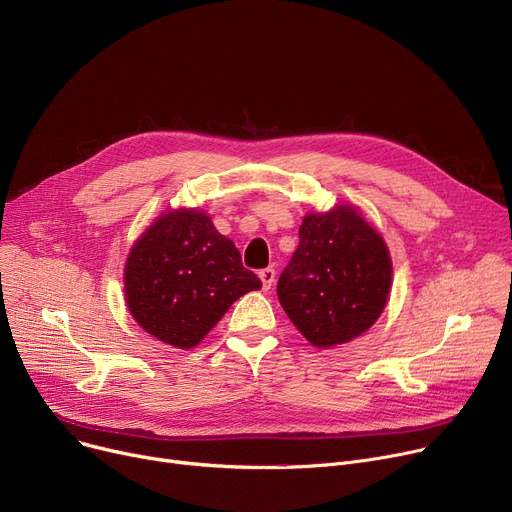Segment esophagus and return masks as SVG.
Here are the masks:
<instances>
[{
	"mask_svg": "<svg viewBox=\"0 0 512 512\" xmlns=\"http://www.w3.org/2000/svg\"><path fill=\"white\" fill-rule=\"evenodd\" d=\"M259 278H261V282H263V290H269V288H271V284H274V280H276V271H274V267H265V269H261V271H259Z\"/></svg>",
	"mask_w": 512,
	"mask_h": 512,
	"instance_id": "1",
	"label": "esophagus"
}]
</instances>
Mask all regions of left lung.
I'll return each instance as SVG.
<instances>
[{
    "label": "left lung",
    "mask_w": 512,
    "mask_h": 512,
    "mask_svg": "<svg viewBox=\"0 0 512 512\" xmlns=\"http://www.w3.org/2000/svg\"><path fill=\"white\" fill-rule=\"evenodd\" d=\"M300 243L278 280V298L317 348L346 344L374 325L391 288L383 236L352 206L306 214Z\"/></svg>",
    "instance_id": "obj_1"
}]
</instances>
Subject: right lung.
Masks as SVG:
<instances>
[{
	"label": "right lung",
	"mask_w": 512,
	"mask_h": 512,
	"mask_svg": "<svg viewBox=\"0 0 512 512\" xmlns=\"http://www.w3.org/2000/svg\"><path fill=\"white\" fill-rule=\"evenodd\" d=\"M259 288L230 238L208 214L187 208L162 214L125 263L129 313L150 335L181 350L197 346L234 300Z\"/></svg>",
	"instance_id": "1"
}]
</instances>
